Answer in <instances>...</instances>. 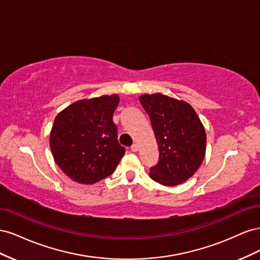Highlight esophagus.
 <instances>
[{
    "instance_id": "34e87169",
    "label": "esophagus",
    "mask_w": 260,
    "mask_h": 260,
    "mask_svg": "<svg viewBox=\"0 0 260 260\" xmlns=\"http://www.w3.org/2000/svg\"><path fill=\"white\" fill-rule=\"evenodd\" d=\"M138 149H139V145L136 143V144H133L132 146H131V151L132 152H138Z\"/></svg>"
}]
</instances>
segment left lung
I'll return each mask as SVG.
<instances>
[{"label": "left lung", "instance_id": "8db88e82", "mask_svg": "<svg viewBox=\"0 0 260 260\" xmlns=\"http://www.w3.org/2000/svg\"><path fill=\"white\" fill-rule=\"evenodd\" d=\"M140 103L151 119L159 160L149 177L162 185L183 183L200 168L206 153V133L193 107L160 93L143 94Z\"/></svg>", "mask_w": 260, "mask_h": 260}]
</instances>
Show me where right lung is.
Wrapping results in <instances>:
<instances>
[{
  "label": "right lung",
  "instance_id": "right-lung-1",
  "mask_svg": "<svg viewBox=\"0 0 260 260\" xmlns=\"http://www.w3.org/2000/svg\"><path fill=\"white\" fill-rule=\"evenodd\" d=\"M118 104L116 94L81 100L55 118L50 136L54 160L76 182L93 184L111 176L123 157L113 121Z\"/></svg>",
  "mask_w": 260,
  "mask_h": 260
}]
</instances>
